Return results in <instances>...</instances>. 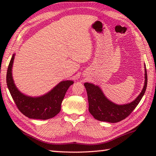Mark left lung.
<instances>
[{"mask_svg": "<svg viewBox=\"0 0 156 156\" xmlns=\"http://www.w3.org/2000/svg\"><path fill=\"white\" fill-rule=\"evenodd\" d=\"M145 70V84L143 90L134 101L124 105H115L108 101L97 86L88 82L84 83L88 95V109L91 115L98 121L109 122H117L127 118L140 103L146 90L147 74L146 69Z\"/></svg>", "mask_w": 156, "mask_h": 156, "instance_id": "obj_1", "label": "left lung"}]
</instances>
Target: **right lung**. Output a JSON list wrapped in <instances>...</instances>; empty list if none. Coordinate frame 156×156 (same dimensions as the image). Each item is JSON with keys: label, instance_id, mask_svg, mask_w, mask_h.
Segmentation results:
<instances>
[{"label": "right lung", "instance_id": "right-lung-1", "mask_svg": "<svg viewBox=\"0 0 156 156\" xmlns=\"http://www.w3.org/2000/svg\"><path fill=\"white\" fill-rule=\"evenodd\" d=\"M15 55L10 61L6 74V83L11 97L19 110L30 119H51L58 114L61 105L68 88L74 82L66 80L61 82L50 92L40 97L33 98L23 94L16 88L12 77V66Z\"/></svg>", "mask_w": 156, "mask_h": 156}]
</instances>
